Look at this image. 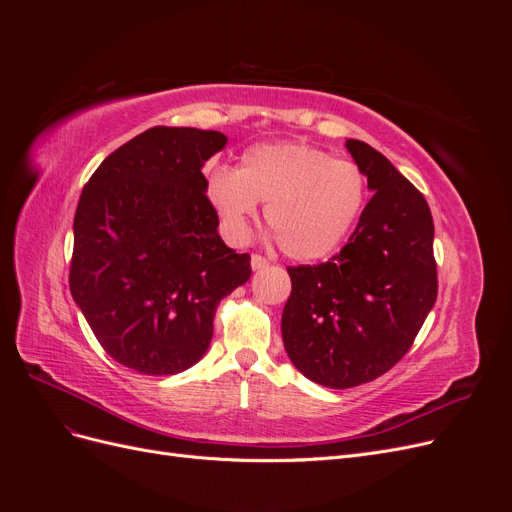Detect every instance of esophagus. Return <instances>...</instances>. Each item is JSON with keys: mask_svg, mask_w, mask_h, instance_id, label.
<instances>
[{"mask_svg": "<svg viewBox=\"0 0 512 512\" xmlns=\"http://www.w3.org/2000/svg\"><path fill=\"white\" fill-rule=\"evenodd\" d=\"M265 267H269V260L265 256H260V254H252V269L260 271V269H265Z\"/></svg>", "mask_w": 512, "mask_h": 512, "instance_id": "34e87169", "label": "esophagus"}]
</instances>
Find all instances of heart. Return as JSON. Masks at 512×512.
Segmentation results:
<instances>
[{
    "label": "heart",
    "instance_id": "obj_1",
    "mask_svg": "<svg viewBox=\"0 0 512 512\" xmlns=\"http://www.w3.org/2000/svg\"><path fill=\"white\" fill-rule=\"evenodd\" d=\"M205 190L232 241L247 239L256 203H267L265 218L280 250L294 260H316L337 250L359 222L367 175L324 149L277 143L247 149L237 170L215 168Z\"/></svg>",
    "mask_w": 512,
    "mask_h": 512
}]
</instances>
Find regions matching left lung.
Wrapping results in <instances>:
<instances>
[{"label": "left lung", "instance_id": "obj_1", "mask_svg": "<svg viewBox=\"0 0 512 512\" xmlns=\"http://www.w3.org/2000/svg\"><path fill=\"white\" fill-rule=\"evenodd\" d=\"M374 196L350 241L320 265L288 267L284 348L303 376L352 389L395 367L438 297L425 196L363 141L346 143Z\"/></svg>", "mask_w": 512, "mask_h": 512}]
</instances>
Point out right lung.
Listing matches in <instances>:
<instances>
[{"mask_svg":"<svg viewBox=\"0 0 512 512\" xmlns=\"http://www.w3.org/2000/svg\"><path fill=\"white\" fill-rule=\"evenodd\" d=\"M226 136L156 126L89 177L74 215L70 292L100 346L145 376L203 359L220 301L252 275L218 235L205 162Z\"/></svg>","mask_w":512,"mask_h":512,"instance_id":"obj_1","label":"right lung"}]
</instances>
